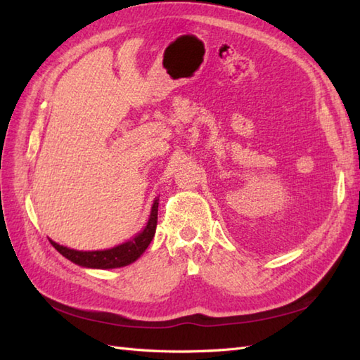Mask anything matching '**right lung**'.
I'll return each instance as SVG.
<instances>
[{
	"label": "right lung",
	"instance_id": "1",
	"mask_svg": "<svg viewBox=\"0 0 360 360\" xmlns=\"http://www.w3.org/2000/svg\"><path fill=\"white\" fill-rule=\"evenodd\" d=\"M155 200L151 207V213L148 218V223L145 226L141 233H137L133 240H129L120 246L106 250H93V252H83V250H74L70 248L60 246V244L51 241V244L56 248L60 254L65 258L71 259L72 263L83 266V267H93V269H114V267H122L127 264H131L139 258L145 249L148 248L153 236L156 232L158 226V202Z\"/></svg>",
	"mask_w": 360,
	"mask_h": 360
}]
</instances>
